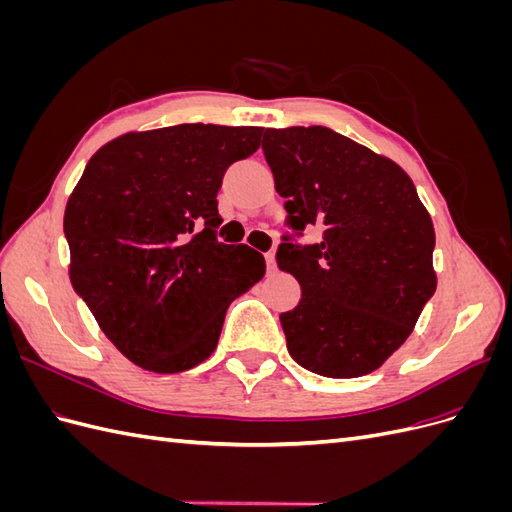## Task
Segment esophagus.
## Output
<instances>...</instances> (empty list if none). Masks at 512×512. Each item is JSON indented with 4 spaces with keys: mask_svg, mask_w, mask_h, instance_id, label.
<instances>
[{
    "mask_svg": "<svg viewBox=\"0 0 512 512\" xmlns=\"http://www.w3.org/2000/svg\"><path fill=\"white\" fill-rule=\"evenodd\" d=\"M265 260H267V269H269V271H275V269H277V262H275V254H273V252H267V254H265Z\"/></svg>",
    "mask_w": 512,
    "mask_h": 512,
    "instance_id": "34e87169",
    "label": "esophagus"
}]
</instances>
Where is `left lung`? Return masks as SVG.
Wrapping results in <instances>:
<instances>
[{"label":"left lung","mask_w":512,"mask_h":512,"mask_svg":"<svg viewBox=\"0 0 512 512\" xmlns=\"http://www.w3.org/2000/svg\"><path fill=\"white\" fill-rule=\"evenodd\" d=\"M286 224L277 267L297 277L299 305L280 316L301 367L327 378L378 369L410 337L436 292V232L406 170L322 126L269 128L262 138Z\"/></svg>","instance_id":"obj_1"}]
</instances>
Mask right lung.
Masks as SVG:
<instances>
[{"label":"right lung","instance_id":"right-lung-1","mask_svg":"<svg viewBox=\"0 0 512 512\" xmlns=\"http://www.w3.org/2000/svg\"><path fill=\"white\" fill-rule=\"evenodd\" d=\"M262 128L181 123L100 147L68 198L70 282L134 365L179 374L209 359L228 305L265 275L250 245L218 241L226 168Z\"/></svg>","mask_w":512,"mask_h":512}]
</instances>
